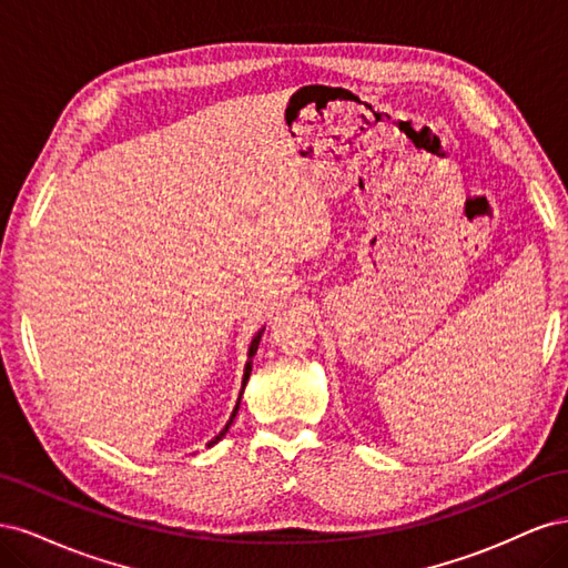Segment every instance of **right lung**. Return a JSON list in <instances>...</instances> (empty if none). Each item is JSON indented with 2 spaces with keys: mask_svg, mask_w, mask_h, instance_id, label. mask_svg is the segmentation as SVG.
Here are the masks:
<instances>
[{
  "mask_svg": "<svg viewBox=\"0 0 568 568\" xmlns=\"http://www.w3.org/2000/svg\"><path fill=\"white\" fill-rule=\"evenodd\" d=\"M257 343H261V334H257L253 341H251V348H248V357L253 359V355H255V351H257ZM251 359L246 363V372H244V386H246V382H248V374H251ZM242 393H244V388H242ZM242 393H239V400H236V407H234V412H232V417H230V422L225 424V428H222V432L209 443V445H213V443H217L222 436L227 434V428L232 426V422H234V417H236V412H239V403H242Z\"/></svg>",
  "mask_w": 568,
  "mask_h": 568,
  "instance_id": "add662e5",
  "label": "right lung"
}]
</instances>
